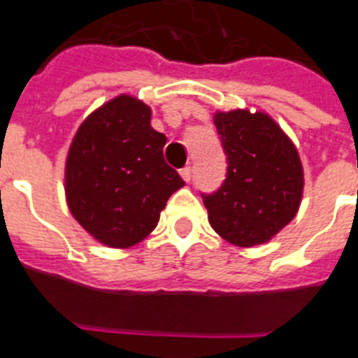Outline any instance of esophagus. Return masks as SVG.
I'll list each match as a JSON object with an SVG mask.
<instances>
[{
	"mask_svg": "<svg viewBox=\"0 0 358 358\" xmlns=\"http://www.w3.org/2000/svg\"><path fill=\"white\" fill-rule=\"evenodd\" d=\"M180 175H182V178L185 180L187 183H189V182H191V180H192V167H191V166L183 167L182 171H180Z\"/></svg>",
	"mask_w": 358,
	"mask_h": 358,
	"instance_id": "34e87169",
	"label": "esophagus"
}]
</instances>
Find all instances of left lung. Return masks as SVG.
<instances>
[{"label":"left lung","mask_w":358,"mask_h":358,"mask_svg":"<svg viewBox=\"0 0 358 358\" xmlns=\"http://www.w3.org/2000/svg\"><path fill=\"white\" fill-rule=\"evenodd\" d=\"M214 124L228 167L223 185L201 194L210 227L235 246L267 243L291 223L301 203L298 150L262 112H217Z\"/></svg>","instance_id":"8db88e82"}]
</instances>
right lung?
I'll use <instances>...</instances> for the list:
<instances>
[{
  "label": "right lung",
  "instance_id": "obj_1",
  "mask_svg": "<svg viewBox=\"0 0 358 358\" xmlns=\"http://www.w3.org/2000/svg\"><path fill=\"white\" fill-rule=\"evenodd\" d=\"M166 135L151 108L117 96L76 131L66 162L71 214L99 243L130 248L157 227L167 199L185 185L164 160Z\"/></svg>",
  "mask_w": 358,
  "mask_h": 358
}]
</instances>
